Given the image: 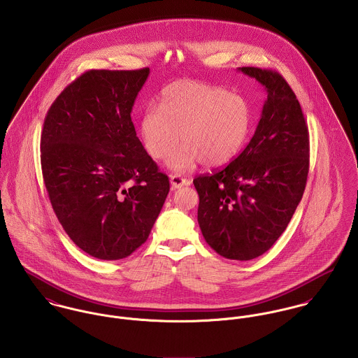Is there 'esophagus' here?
<instances>
[{
    "instance_id": "34e87169",
    "label": "esophagus",
    "mask_w": 358,
    "mask_h": 358,
    "mask_svg": "<svg viewBox=\"0 0 358 358\" xmlns=\"http://www.w3.org/2000/svg\"><path fill=\"white\" fill-rule=\"evenodd\" d=\"M190 182L180 175H171V186L172 189H179L182 186H187Z\"/></svg>"
}]
</instances>
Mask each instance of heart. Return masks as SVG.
<instances>
[{
  "label": "heart",
  "instance_id": "1",
  "mask_svg": "<svg viewBox=\"0 0 358 358\" xmlns=\"http://www.w3.org/2000/svg\"><path fill=\"white\" fill-rule=\"evenodd\" d=\"M252 107L238 95L201 81H176L162 90L159 108L150 106L141 120L146 152L168 159L175 171H186L204 162L219 166L231 161L245 143L252 125Z\"/></svg>",
  "mask_w": 358,
  "mask_h": 358
}]
</instances>
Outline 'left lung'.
Listing matches in <instances>:
<instances>
[{
    "label": "left lung",
    "instance_id": "8db88e82",
    "mask_svg": "<svg viewBox=\"0 0 358 358\" xmlns=\"http://www.w3.org/2000/svg\"><path fill=\"white\" fill-rule=\"evenodd\" d=\"M267 91L247 148L224 168L196 176L199 224L220 256L251 260L268 251L301 203L308 173V129L296 95L274 70L240 67Z\"/></svg>",
    "mask_w": 358,
    "mask_h": 358
}]
</instances>
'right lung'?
Wrapping results in <instances>:
<instances>
[{
    "instance_id": "1",
    "label": "right lung",
    "mask_w": 358,
    "mask_h": 358,
    "mask_svg": "<svg viewBox=\"0 0 358 358\" xmlns=\"http://www.w3.org/2000/svg\"><path fill=\"white\" fill-rule=\"evenodd\" d=\"M149 73L88 70L44 120L41 169L53 212L78 248L102 260L146 243L169 192L131 118Z\"/></svg>"
}]
</instances>
